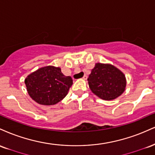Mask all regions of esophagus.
<instances>
[{
	"mask_svg": "<svg viewBox=\"0 0 155 155\" xmlns=\"http://www.w3.org/2000/svg\"><path fill=\"white\" fill-rule=\"evenodd\" d=\"M87 78H88V77H87L86 74H85V75L83 76V80H86V79H87Z\"/></svg>",
	"mask_w": 155,
	"mask_h": 155,
	"instance_id": "obj_1",
	"label": "esophagus"
}]
</instances>
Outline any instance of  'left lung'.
Listing matches in <instances>:
<instances>
[{
	"label": "left lung",
	"instance_id": "8db88e82",
	"mask_svg": "<svg viewBox=\"0 0 155 155\" xmlns=\"http://www.w3.org/2000/svg\"><path fill=\"white\" fill-rule=\"evenodd\" d=\"M88 81L91 91L106 101L117 99L126 87L124 73L111 64L96 63L89 74Z\"/></svg>",
	"mask_w": 155,
	"mask_h": 155
}]
</instances>
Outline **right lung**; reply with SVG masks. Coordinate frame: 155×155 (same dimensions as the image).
I'll return each instance as SVG.
<instances>
[{
	"label": "right lung",
	"mask_w": 155,
	"mask_h": 155,
	"mask_svg": "<svg viewBox=\"0 0 155 155\" xmlns=\"http://www.w3.org/2000/svg\"><path fill=\"white\" fill-rule=\"evenodd\" d=\"M29 96L38 104L54 105L61 101L72 85L70 76H65L60 67L46 66L29 74L25 80Z\"/></svg>",
	"instance_id": "1"
}]
</instances>
